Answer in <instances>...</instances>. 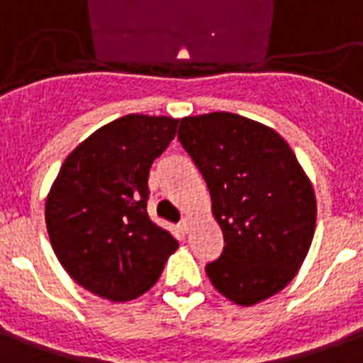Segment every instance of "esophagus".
<instances>
[{
  "instance_id": "1",
  "label": "esophagus",
  "mask_w": 363,
  "mask_h": 363,
  "mask_svg": "<svg viewBox=\"0 0 363 363\" xmlns=\"http://www.w3.org/2000/svg\"><path fill=\"white\" fill-rule=\"evenodd\" d=\"M191 226H193V220L189 218V216H185L184 220H182V224H179V228L184 230V232H189V230H191Z\"/></svg>"
}]
</instances>
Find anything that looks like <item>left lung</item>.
I'll list each match as a JSON object with an SVG mask.
<instances>
[{
    "label": "left lung",
    "mask_w": 363,
    "mask_h": 363,
    "mask_svg": "<svg viewBox=\"0 0 363 363\" xmlns=\"http://www.w3.org/2000/svg\"><path fill=\"white\" fill-rule=\"evenodd\" d=\"M179 143L207 182L224 251L207 265L238 306L279 294L308 255L317 201L301 164L274 129L230 112L187 116Z\"/></svg>",
    "instance_id": "8db88e82"
}]
</instances>
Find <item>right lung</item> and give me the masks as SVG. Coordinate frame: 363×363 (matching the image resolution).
Listing matches in <instances>:
<instances>
[{"label": "right lung", "instance_id": "add662e5", "mask_svg": "<svg viewBox=\"0 0 363 363\" xmlns=\"http://www.w3.org/2000/svg\"><path fill=\"white\" fill-rule=\"evenodd\" d=\"M179 120L129 113L106 123L63 160L46 197V228L71 279L110 301L155 286L178 240L147 214L149 170Z\"/></svg>", "mask_w": 363, "mask_h": 363}]
</instances>
